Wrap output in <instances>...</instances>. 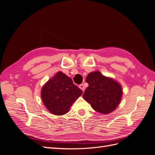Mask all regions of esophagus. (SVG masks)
<instances>
[{
    "instance_id": "34e87169",
    "label": "esophagus",
    "mask_w": 155,
    "mask_h": 155,
    "mask_svg": "<svg viewBox=\"0 0 155 155\" xmlns=\"http://www.w3.org/2000/svg\"><path fill=\"white\" fill-rule=\"evenodd\" d=\"M79 87L81 89V90L83 91V92H84V91H85V87H84L83 84H81V85H79Z\"/></svg>"
}]
</instances>
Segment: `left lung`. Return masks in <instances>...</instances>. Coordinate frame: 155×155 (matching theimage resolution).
Masks as SVG:
<instances>
[{"label": "left lung", "instance_id": "8db88e82", "mask_svg": "<svg viewBox=\"0 0 155 155\" xmlns=\"http://www.w3.org/2000/svg\"><path fill=\"white\" fill-rule=\"evenodd\" d=\"M86 82L88 87L83 97L95 110L102 114H109L118 107L122 89L116 81L96 71L88 75Z\"/></svg>", "mask_w": 155, "mask_h": 155}]
</instances>
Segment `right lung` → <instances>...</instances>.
<instances>
[{"label": "right lung", "instance_id": "obj_1", "mask_svg": "<svg viewBox=\"0 0 155 155\" xmlns=\"http://www.w3.org/2000/svg\"><path fill=\"white\" fill-rule=\"evenodd\" d=\"M82 93L71 79L62 72H59L43 86L41 97L48 110L59 116L66 114Z\"/></svg>", "mask_w": 155, "mask_h": 155}]
</instances>
